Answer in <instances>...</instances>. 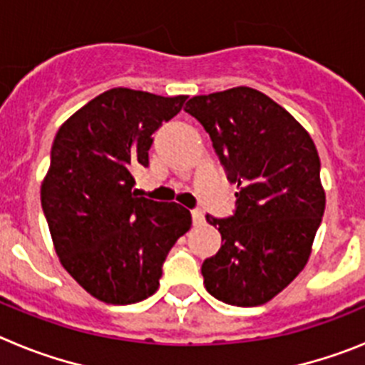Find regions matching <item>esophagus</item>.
<instances>
[{"label": "esophagus", "mask_w": 365, "mask_h": 365, "mask_svg": "<svg viewBox=\"0 0 365 365\" xmlns=\"http://www.w3.org/2000/svg\"><path fill=\"white\" fill-rule=\"evenodd\" d=\"M192 219H193V225H202L205 222V214L201 210H193L192 212Z\"/></svg>", "instance_id": "1"}]
</instances>
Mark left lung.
Returning a JSON list of instances; mask_svg holds the SVG:
<instances>
[{
    "instance_id": "8db88e82",
    "label": "left lung",
    "mask_w": 365,
    "mask_h": 365,
    "mask_svg": "<svg viewBox=\"0 0 365 365\" xmlns=\"http://www.w3.org/2000/svg\"><path fill=\"white\" fill-rule=\"evenodd\" d=\"M185 111L201 122L237 182L235 214L206 215L222 240L202 263L206 291L228 305H263L311 257L325 210L318 150L291 113L252 87L193 96Z\"/></svg>"
}]
</instances>
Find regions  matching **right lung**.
Listing matches in <instances>:
<instances>
[{"instance_id": "add662e5", "label": "right lung", "mask_w": 365, "mask_h": 365, "mask_svg": "<svg viewBox=\"0 0 365 365\" xmlns=\"http://www.w3.org/2000/svg\"><path fill=\"white\" fill-rule=\"evenodd\" d=\"M186 98L113 87L54 137L41 208L62 267L100 302L128 305L153 294L163 261L192 227L185 206L131 192V170L148 166L151 135Z\"/></svg>"}]
</instances>
